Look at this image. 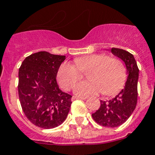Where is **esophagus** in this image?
<instances>
[{
	"label": "esophagus",
	"instance_id": "esophagus-1",
	"mask_svg": "<svg viewBox=\"0 0 155 155\" xmlns=\"http://www.w3.org/2000/svg\"><path fill=\"white\" fill-rule=\"evenodd\" d=\"M78 99H80V100H86L87 99V97H75V96H73L71 100L72 101H75V100H78Z\"/></svg>",
	"mask_w": 155,
	"mask_h": 155
}]
</instances>
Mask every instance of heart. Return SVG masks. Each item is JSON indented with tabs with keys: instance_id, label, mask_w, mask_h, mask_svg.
Segmentation results:
<instances>
[{
	"instance_id": "heart-1",
	"label": "heart",
	"mask_w": 155,
	"mask_h": 155,
	"mask_svg": "<svg viewBox=\"0 0 155 155\" xmlns=\"http://www.w3.org/2000/svg\"><path fill=\"white\" fill-rule=\"evenodd\" d=\"M75 66L69 62H63L57 72L58 84L63 89L69 90L83 76L87 74L89 81L80 82L75 86L74 92L80 97L97 95L100 92L110 96L123 87L126 80L125 64L117 58H112L106 54H93L77 58Z\"/></svg>"
}]
</instances>
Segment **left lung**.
Segmentation results:
<instances>
[{
	"mask_svg": "<svg viewBox=\"0 0 155 155\" xmlns=\"http://www.w3.org/2000/svg\"><path fill=\"white\" fill-rule=\"evenodd\" d=\"M111 52L125 63L127 80L125 87L114 98L106 101H101V107L92 116L97 124L114 128L125 123L136 108L139 70L132 54L119 48H112Z\"/></svg>",
	"mask_w": 155,
	"mask_h": 155,
	"instance_id": "obj_1",
	"label": "left lung"
}]
</instances>
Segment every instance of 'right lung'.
Instances as JSON below:
<instances>
[{
    "label": "right lung",
    "instance_id": "right-lung-1",
    "mask_svg": "<svg viewBox=\"0 0 155 155\" xmlns=\"http://www.w3.org/2000/svg\"><path fill=\"white\" fill-rule=\"evenodd\" d=\"M66 56L47 51L24 59L18 72V95L25 117L42 129H53L66 120L71 96L61 91L56 75Z\"/></svg>",
    "mask_w": 155,
    "mask_h": 155
}]
</instances>
